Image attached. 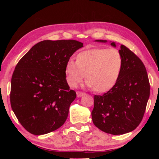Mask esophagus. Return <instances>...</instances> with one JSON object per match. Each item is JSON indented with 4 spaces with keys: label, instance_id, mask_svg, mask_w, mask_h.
<instances>
[{
    "label": "esophagus",
    "instance_id": "obj_1",
    "mask_svg": "<svg viewBox=\"0 0 159 159\" xmlns=\"http://www.w3.org/2000/svg\"><path fill=\"white\" fill-rule=\"evenodd\" d=\"M85 94V92H76V95H77V96L78 97H81V96H84Z\"/></svg>",
    "mask_w": 159,
    "mask_h": 159
}]
</instances>
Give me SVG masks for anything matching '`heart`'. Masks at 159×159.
Segmentation results:
<instances>
[{
	"label": "heart",
	"instance_id": "obj_1",
	"mask_svg": "<svg viewBox=\"0 0 159 159\" xmlns=\"http://www.w3.org/2000/svg\"><path fill=\"white\" fill-rule=\"evenodd\" d=\"M122 67V55L117 49L93 48L79 52L76 61L70 59L64 72L71 87H76L85 75L87 86L96 92H105L116 85Z\"/></svg>",
	"mask_w": 159,
	"mask_h": 159
}]
</instances>
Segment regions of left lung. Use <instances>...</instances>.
Returning <instances> with one entry per match:
<instances>
[{
	"instance_id": "1",
	"label": "left lung",
	"mask_w": 159,
	"mask_h": 159,
	"mask_svg": "<svg viewBox=\"0 0 159 159\" xmlns=\"http://www.w3.org/2000/svg\"><path fill=\"white\" fill-rule=\"evenodd\" d=\"M111 44L116 46L114 42ZM119 51L123 58L119 79L103 95L94 96L92 112L94 125L104 133L114 135L129 133L139 126L146 111L150 90L147 71L141 60L124 45Z\"/></svg>"
}]
</instances>
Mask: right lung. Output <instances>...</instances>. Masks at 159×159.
Wrapping results in <instances>:
<instances>
[{
  "label": "right lung",
  "instance_id": "add662e5",
  "mask_svg": "<svg viewBox=\"0 0 159 159\" xmlns=\"http://www.w3.org/2000/svg\"><path fill=\"white\" fill-rule=\"evenodd\" d=\"M83 46L74 39L43 40L17 63L10 102L19 122L30 133L47 134L65 123L76 93L70 89L64 70L70 57Z\"/></svg>",
  "mask_w": 159,
  "mask_h": 159
}]
</instances>
